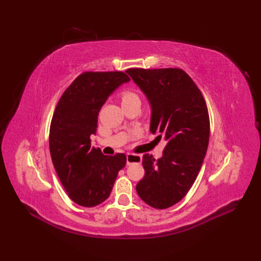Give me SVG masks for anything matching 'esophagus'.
Here are the masks:
<instances>
[{
  "instance_id": "34e87169",
  "label": "esophagus",
  "mask_w": 261,
  "mask_h": 261,
  "mask_svg": "<svg viewBox=\"0 0 261 261\" xmlns=\"http://www.w3.org/2000/svg\"><path fill=\"white\" fill-rule=\"evenodd\" d=\"M142 160V157L140 155H136V154H130L128 153L126 155V164L132 165V164H140Z\"/></svg>"
}]
</instances>
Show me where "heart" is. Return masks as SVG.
Instances as JSON below:
<instances>
[{
	"label": "heart",
	"mask_w": 261,
	"mask_h": 261,
	"mask_svg": "<svg viewBox=\"0 0 261 261\" xmlns=\"http://www.w3.org/2000/svg\"><path fill=\"white\" fill-rule=\"evenodd\" d=\"M134 98H139L138 95L136 94L135 92H132V91H124V92L121 93V101H122V103H123V102L130 101V100H134Z\"/></svg>",
	"instance_id": "b5f03b06"
}]
</instances>
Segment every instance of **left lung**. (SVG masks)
I'll return each mask as SVG.
<instances>
[{
    "label": "left lung",
    "mask_w": 261,
    "mask_h": 261,
    "mask_svg": "<svg viewBox=\"0 0 261 261\" xmlns=\"http://www.w3.org/2000/svg\"><path fill=\"white\" fill-rule=\"evenodd\" d=\"M152 107V134L167 141L163 157L144 154V177L136 186L141 200L156 209L178 203L201 170L209 142L205 98L192 79L178 68L127 69Z\"/></svg>",
    "instance_id": "obj_1"
}]
</instances>
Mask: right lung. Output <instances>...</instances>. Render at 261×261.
I'll use <instances>...</instances> for the list:
<instances>
[{
    "label": "right lung",
    "mask_w": 261,
    "mask_h": 261,
    "mask_svg": "<svg viewBox=\"0 0 261 261\" xmlns=\"http://www.w3.org/2000/svg\"><path fill=\"white\" fill-rule=\"evenodd\" d=\"M130 79L124 72L87 71L60 96L49 126V153L61 185L71 200L94 207L107 200L126 156L104 155L91 145L98 111L108 96Z\"/></svg>",
    "instance_id": "right-lung-1"
}]
</instances>
